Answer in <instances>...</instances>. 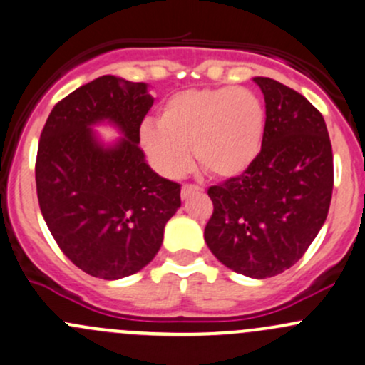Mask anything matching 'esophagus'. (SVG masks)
Instances as JSON below:
<instances>
[{
  "mask_svg": "<svg viewBox=\"0 0 365 365\" xmlns=\"http://www.w3.org/2000/svg\"><path fill=\"white\" fill-rule=\"evenodd\" d=\"M202 191V187L196 186V184H184L182 186V191H181V198L186 200L187 196L195 195V193H200Z\"/></svg>",
  "mask_w": 365,
  "mask_h": 365,
  "instance_id": "obj_1",
  "label": "esophagus"
}]
</instances>
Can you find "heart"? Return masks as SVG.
Returning <instances> with one entry per match:
<instances>
[{
	"mask_svg": "<svg viewBox=\"0 0 365 365\" xmlns=\"http://www.w3.org/2000/svg\"><path fill=\"white\" fill-rule=\"evenodd\" d=\"M264 130V106L248 89H187L163 101L157 125H143L139 141L155 169L167 178L190 169L193 148L205 174L229 179L257 160Z\"/></svg>",
	"mask_w": 365,
	"mask_h": 365,
	"instance_id": "1",
	"label": "heart"
}]
</instances>
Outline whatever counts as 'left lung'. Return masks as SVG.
<instances>
[{
    "mask_svg": "<svg viewBox=\"0 0 365 365\" xmlns=\"http://www.w3.org/2000/svg\"><path fill=\"white\" fill-rule=\"evenodd\" d=\"M264 93L265 130L257 160L208 190L210 252L237 274L265 279L304 257L333 195V150L321 112L288 86L253 77Z\"/></svg>",
    "mask_w": 365,
    "mask_h": 365,
    "instance_id": "left-lung-1",
    "label": "left lung"
}]
</instances>
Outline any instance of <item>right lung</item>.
Listing matches in <instances>:
<instances>
[{
	"label": "right lung",
	"mask_w": 365,
	"mask_h": 365,
	"mask_svg": "<svg viewBox=\"0 0 365 365\" xmlns=\"http://www.w3.org/2000/svg\"><path fill=\"white\" fill-rule=\"evenodd\" d=\"M151 105L148 84L98 77L58 101L41 133V214L72 264L100 279H122L148 265L181 207V186L160 178L139 148ZM100 123L123 138L103 143L92 130Z\"/></svg>",
	"instance_id": "obj_1"
}]
</instances>
